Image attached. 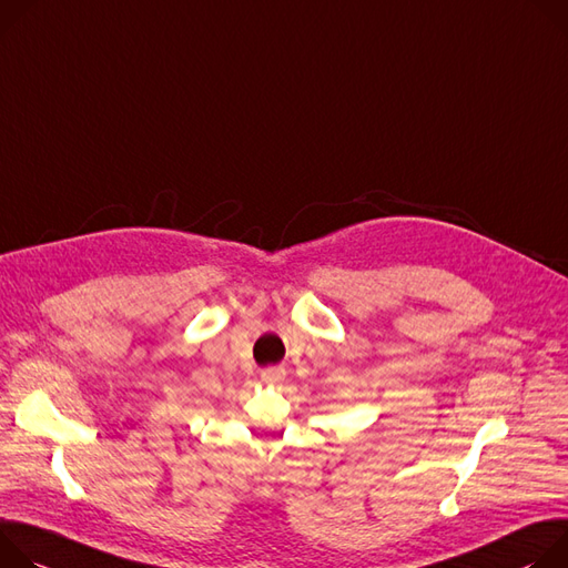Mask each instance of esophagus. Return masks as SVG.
Masks as SVG:
<instances>
[{"label":"esophagus","mask_w":568,"mask_h":568,"mask_svg":"<svg viewBox=\"0 0 568 568\" xmlns=\"http://www.w3.org/2000/svg\"><path fill=\"white\" fill-rule=\"evenodd\" d=\"M284 369L282 367H268V369H264L262 372V382H266V384H277V382H282L284 379Z\"/></svg>","instance_id":"obj_1"}]
</instances>
